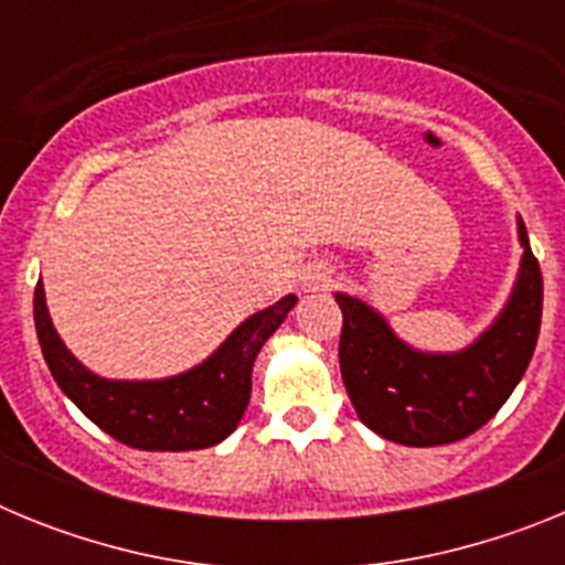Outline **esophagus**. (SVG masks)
<instances>
[{"instance_id": "esophagus-1", "label": "esophagus", "mask_w": 565, "mask_h": 565, "mask_svg": "<svg viewBox=\"0 0 565 565\" xmlns=\"http://www.w3.org/2000/svg\"><path fill=\"white\" fill-rule=\"evenodd\" d=\"M328 282H331V274H328L326 268H313V271L306 277L308 291H319V288H326Z\"/></svg>"}]
</instances>
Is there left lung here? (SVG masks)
Wrapping results in <instances>:
<instances>
[{
    "label": "left lung",
    "instance_id": "obj_1",
    "mask_svg": "<svg viewBox=\"0 0 565 565\" xmlns=\"http://www.w3.org/2000/svg\"><path fill=\"white\" fill-rule=\"evenodd\" d=\"M523 257L512 297L476 342L458 353H422L396 337L362 299L342 308L339 367L356 416L387 441L438 447L472 436L501 411L535 353L543 277L518 217Z\"/></svg>",
    "mask_w": 565,
    "mask_h": 565
}]
</instances>
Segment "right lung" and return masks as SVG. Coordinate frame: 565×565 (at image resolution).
<instances>
[{
    "mask_svg": "<svg viewBox=\"0 0 565 565\" xmlns=\"http://www.w3.org/2000/svg\"><path fill=\"white\" fill-rule=\"evenodd\" d=\"M294 306L297 297L288 294L234 328L206 362L154 382H118L89 373L50 322L42 279L33 294V319L50 373L89 422L135 450L183 452L206 450L232 436L252 398L254 359Z\"/></svg>",
    "mask_w": 565,
    "mask_h": 565,
    "instance_id": "right-lung-1",
    "label": "right lung"
}]
</instances>
